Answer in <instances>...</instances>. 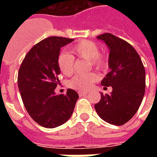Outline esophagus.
Listing matches in <instances>:
<instances>
[{
    "mask_svg": "<svg viewBox=\"0 0 157 157\" xmlns=\"http://www.w3.org/2000/svg\"><path fill=\"white\" fill-rule=\"evenodd\" d=\"M78 94L80 96H84V95H86V94H87V93L84 92V91H79Z\"/></svg>",
    "mask_w": 157,
    "mask_h": 157,
    "instance_id": "esophagus-1",
    "label": "esophagus"
}]
</instances>
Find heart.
Wrapping results in <instances>:
<instances>
[{
    "label": "heart",
    "instance_id": "1",
    "mask_svg": "<svg viewBox=\"0 0 157 157\" xmlns=\"http://www.w3.org/2000/svg\"><path fill=\"white\" fill-rule=\"evenodd\" d=\"M100 50L96 43L91 40H82L71 48V52L75 55L87 59L92 66L98 70H103L107 66V59L99 53ZM58 65L60 71L65 75H70L75 68V58L67 52H61L58 56ZM98 75L94 72L86 75H76L69 81V86L75 90H87L90 88L94 82L98 80Z\"/></svg>",
    "mask_w": 157,
    "mask_h": 157
}]
</instances>
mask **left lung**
<instances>
[{"mask_svg": "<svg viewBox=\"0 0 157 157\" xmlns=\"http://www.w3.org/2000/svg\"><path fill=\"white\" fill-rule=\"evenodd\" d=\"M110 50V71L101 85L112 86L111 94H101L94 105L100 118L107 123L122 125L134 117L141 105L145 93V69L140 56L130 44L112 35L104 33L97 36Z\"/></svg>", "mask_w": 157, "mask_h": 157, "instance_id": "1", "label": "left lung"}]
</instances>
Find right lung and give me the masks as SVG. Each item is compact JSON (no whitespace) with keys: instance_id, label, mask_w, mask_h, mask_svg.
<instances>
[{"instance_id":"1","label":"right lung","mask_w":157,"mask_h":157,"mask_svg":"<svg viewBox=\"0 0 157 157\" xmlns=\"http://www.w3.org/2000/svg\"><path fill=\"white\" fill-rule=\"evenodd\" d=\"M73 39L50 36L33 46L22 62L18 86L23 105L30 117L45 128H55L72 115L78 94L68 89L66 94L57 95L60 69L58 56L61 48Z\"/></svg>"}]
</instances>
